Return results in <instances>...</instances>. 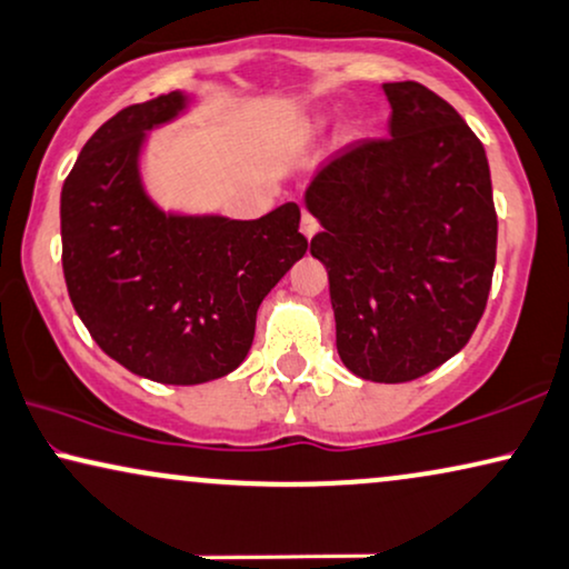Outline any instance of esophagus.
Here are the masks:
<instances>
[{
    "instance_id": "obj_1",
    "label": "esophagus",
    "mask_w": 569,
    "mask_h": 569,
    "mask_svg": "<svg viewBox=\"0 0 569 569\" xmlns=\"http://www.w3.org/2000/svg\"><path fill=\"white\" fill-rule=\"evenodd\" d=\"M300 230H302V234H306V238H313V234L319 232V219H316L311 211H302Z\"/></svg>"
}]
</instances>
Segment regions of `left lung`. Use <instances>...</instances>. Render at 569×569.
Returning a JSON list of instances; mask_svg holds the SVG:
<instances>
[{
  "label": "left lung",
  "instance_id": "8db88e82",
  "mask_svg": "<svg viewBox=\"0 0 569 569\" xmlns=\"http://www.w3.org/2000/svg\"><path fill=\"white\" fill-rule=\"evenodd\" d=\"M387 138H360L316 172L306 203L323 232L337 352L368 381L426 376L481 321L497 263L483 143L416 80L383 83Z\"/></svg>",
  "mask_w": 569,
  "mask_h": 569
}]
</instances>
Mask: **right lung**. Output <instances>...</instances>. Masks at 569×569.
Listing matches in <instances>:
<instances>
[{
  "mask_svg": "<svg viewBox=\"0 0 569 569\" xmlns=\"http://www.w3.org/2000/svg\"><path fill=\"white\" fill-rule=\"evenodd\" d=\"M182 93L124 107L88 138L62 186V271L101 350L159 383H203L246 360L256 311L308 240L298 203L267 217H172L138 180L143 132Z\"/></svg>",
  "mask_w": 569,
  "mask_h": 569,
  "instance_id": "right-lung-1",
  "label": "right lung"
}]
</instances>
